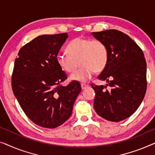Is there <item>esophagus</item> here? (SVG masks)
<instances>
[{
    "label": "esophagus",
    "mask_w": 155,
    "mask_h": 155,
    "mask_svg": "<svg viewBox=\"0 0 155 155\" xmlns=\"http://www.w3.org/2000/svg\"><path fill=\"white\" fill-rule=\"evenodd\" d=\"M88 86H89L88 84H83V83L81 84V88H82V90H84V89L87 87Z\"/></svg>",
    "instance_id": "34e87169"
}]
</instances>
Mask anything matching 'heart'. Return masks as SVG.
Instances as JSON below:
<instances>
[{"label":"heart","mask_w":155,"mask_h":155,"mask_svg":"<svg viewBox=\"0 0 155 155\" xmlns=\"http://www.w3.org/2000/svg\"><path fill=\"white\" fill-rule=\"evenodd\" d=\"M67 51L57 54L56 61L63 71L68 73L81 68L71 75V80L85 82L93 73H100L107 66L109 58L106 44L99 39L77 37L67 46Z\"/></svg>","instance_id":"heart-1"}]
</instances>
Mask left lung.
Wrapping results in <instances>:
<instances>
[{
  "label": "left lung",
  "mask_w": 155,
  "mask_h": 155,
  "mask_svg": "<svg viewBox=\"0 0 155 155\" xmlns=\"http://www.w3.org/2000/svg\"><path fill=\"white\" fill-rule=\"evenodd\" d=\"M92 34L106 44L109 54L107 66L98 76L107 82V86L91 84L95 92L94 109L106 120L120 121L136 111L145 97L147 65L144 54L120 31L109 29Z\"/></svg>",
  "instance_id": "obj_1"
}]
</instances>
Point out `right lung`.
Returning a JSON list of instances; mask_svg holds the SVG:
<instances>
[{
	"label": "right lung",
	"mask_w": 155,
	"mask_h": 155,
	"mask_svg": "<svg viewBox=\"0 0 155 155\" xmlns=\"http://www.w3.org/2000/svg\"><path fill=\"white\" fill-rule=\"evenodd\" d=\"M68 34L39 36L18 52L12 74V91L27 117L38 126L55 128L71 117L80 84L61 82L67 75L59 66L57 54Z\"/></svg>",
	"instance_id": "add662e5"
}]
</instances>
